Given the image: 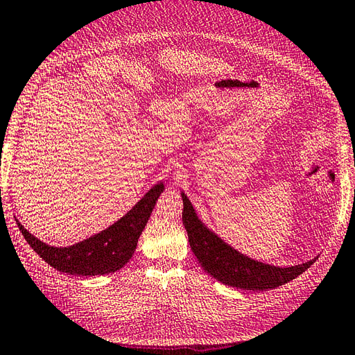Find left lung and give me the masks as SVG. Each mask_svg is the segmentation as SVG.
I'll return each instance as SVG.
<instances>
[{"label": "left lung", "instance_id": "8db88e82", "mask_svg": "<svg viewBox=\"0 0 355 355\" xmlns=\"http://www.w3.org/2000/svg\"><path fill=\"white\" fill-rule=\"evenodd\" d=\"M180 196L184 200L182 221L193 253L203 270L223 284L247 291L274 289L297 279L318 259L316 256L312 261L293 266H275L248 257L224 243L217 233L206 227L205 223L197 217L187 194L182 191Z\"/></svg>", "mask_w": 355, "mask_h": 355}]
</instances>
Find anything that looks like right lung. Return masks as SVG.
I'll return each instance as SVG.
<instances>
[{
	"label": "right lung",
	"instance_id": "add662e5",
	"mask_svg": "<svg viewBox=\"0 0 355 355\" xmlns=\"http://www.w3.org/2000/svg\"><path fill=\"white\" fill-rule=\"evenodd\" d=\"M162 191L164 182L153 185L122 218L96 235L69 247L48 245L31 235L18 220L16 223L30 247L57 271L72 275H103L119 271L132 257L138 238Z\"/></svg>",
	"mask_w": 355,
	"mask_h": 355
}]
</instances>
